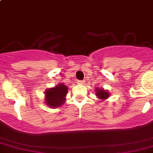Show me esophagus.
Segmentation results:
<instances>
[{
  "mask_svg": "<svg viewBox=\"0 0 153 153\" xmlns=\"http://www.w3.org/2000/svg\"><path fill=\"white\" fill-rule=\"evenodd\" d=\"M78 84H80V85H82V84L84 83V81H82V80H79L78 81Z\"/></svg>",
  "mask_w": 153,
  "mask_h": 153,
  "instance_id": "esophagus-1",
  "label": "esophagus"
}]
</instances>
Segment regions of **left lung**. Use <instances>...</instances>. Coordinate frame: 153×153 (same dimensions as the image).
Here are the masks:
<instances>
[{
	"instance_id": "8db88e82",
	"label": "left lung",
	"mask_w": 153,
	"mask_h": 153,
	"mask_svg": "<svg viewBox=\"0 0 153 153\" xmlns=\"http://www.w3.org/2000/svg\"><path fill=\"white\" fill-rule=\"evenodd\" d=\"M95 89L96 96H97V98H99L100 100H106L107 98L109 97L110 93H109L107 90H104L101 88H96Z\"/></svg>"
}]
</instances>
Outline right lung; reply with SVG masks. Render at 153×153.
<instances>
[{
  "label": "right lung",
  "instance_id": "obj_1",
  "mask_svg": "<svg viewBox=\"0 0 153 153\" xmlns=\"http://www.w3.org/2000/svg\"><path fill=\"white\" fill-rule=\"evenodd\" d=\"M68 86L60 83L54 88H48L45 92V102L50 107H59L65 103Z\"/></svg>",
  "mask_w": 153,
  "mask_h": 153
}]
</instances>
